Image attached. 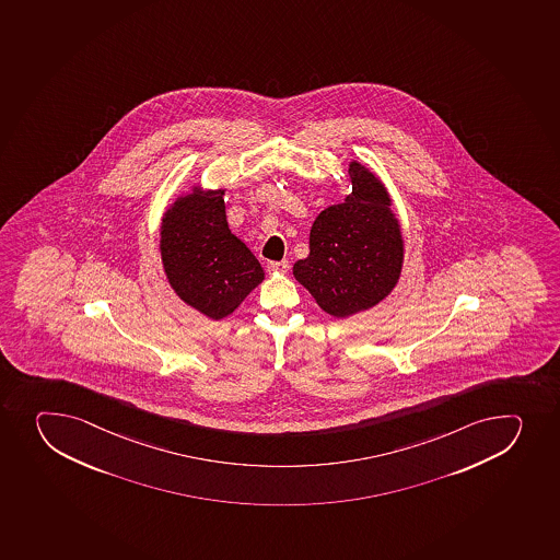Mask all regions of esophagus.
I'll use <instances>...</instances> for the list:
<instances>
[{"label": "esophagus", "instance_id": "esophagus-1", "mask_svg": "<svg viewBox=\"0 0 560 560\" xmlns=\"http://www.w3.org/2000/svg\"><path fill=\"white\" fill-rule=\"evenodd\" d=\"M289 268V260H271V262H268V270L276 271V273H287Z\"/></svg>", "mask_w": 560, "mask_h": 560}]
</instances>
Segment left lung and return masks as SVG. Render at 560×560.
Listing matches in <instances>:
<instances>
[{"label":"left lung","instance_id":"8db88e82","mask_svg":"<svg viewBox=\"0 0 560 560\" xmlns=\"http://www.w3.org/2000/svg\"><path fill=\"white\" fill-rule=\"evenodd\" d=\"M352 194L328 206L311 230V254L294 265V277L322 311L354 316L385 300L398 284L404 237L382 180L350 162Z\"/></svg>","mask_w":560,"mask_h":560}]
</instances>
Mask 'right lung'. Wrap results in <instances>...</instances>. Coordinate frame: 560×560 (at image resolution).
Returning <instances> with one entry per match:
<instances>
[{
  "label": "right lung",
  "mask_w": 560,
  "mask_h": 560,
  "mask_svg": "<svg viewBox=\"0 0 560 560\" xmlns=\"http://www.w3.org/2000/svg\"><path fill=\"white\" fill-rule=\"evenodd\" d=\"M161 255L175 294L213 322L237 311L265 279L259 260L228 228L224 189L194 186L177 197L162 219Z\"/></svg>",
  "instance_id": "1"
}]
</instances>
